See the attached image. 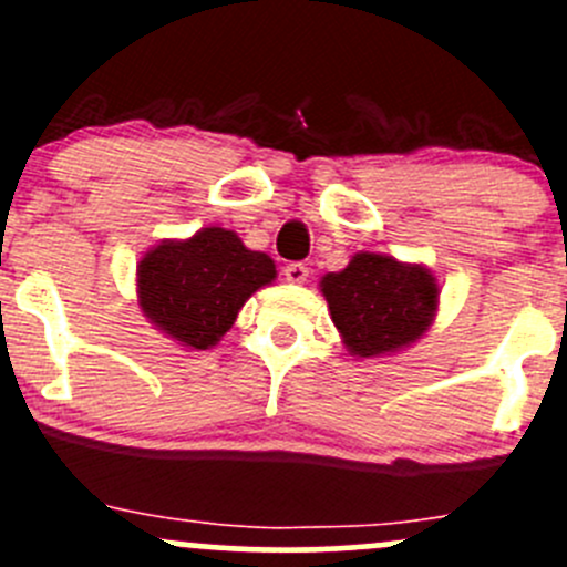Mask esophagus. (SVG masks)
<instances>
[{
    "mask_svg": "<svg viewBox=\"0 0 567 567\" xmlns=\"http://www.w3.org/2000/svg\"><path fill=\"white\" fill-rule=\"evenodd\" d=\"M307 277H309V268L303 264H288V266H285V279H288V282L303 285V282H307Z\"/></svg>",
    "mask_w": 567,
    "mask_h": 567,
    "instance_id": "obj_1",
    "label": "esophagus"
}]
</instances>
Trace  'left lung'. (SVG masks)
Masks as SVG:
<instances>
[{
	"label": "left lung",
	"instance_id": "obj_1",
	"mask_svg": "<svg viewBox=\"0 0 567 567\" xmlns=\"http://www.w3.org/2000/svg\"><path fill=\"white\" fill-rule=\"evenodd\" d=\"M320 290L344 348L359 359H378L419 342L440 301V285L426 266L399 264L380 252L353 255L342 271L320 279Z\"/></svg>",
	"mask_w": 567,
	"mask_h": 567
}]
</instances>
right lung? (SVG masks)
Masks as SVG:
<instances>
[{
  "instance_id": "1",
  "label": "right lung",
  "mask_w": 567,
  "mask_h": 567,
  "mask_svg": "<svg viewBox=\"0 0 567 567\" xmlns=\"http://www.w3.org/2000/svg\"><path fill=\"white\" fill-rule=\"evenodd\" d=\"M277 277L266 252H252L234 230L200 228L163 241L138 264V307L148 323L189 350H208L230 331L238 309Z\"/></svg>"
}]
</instances>
